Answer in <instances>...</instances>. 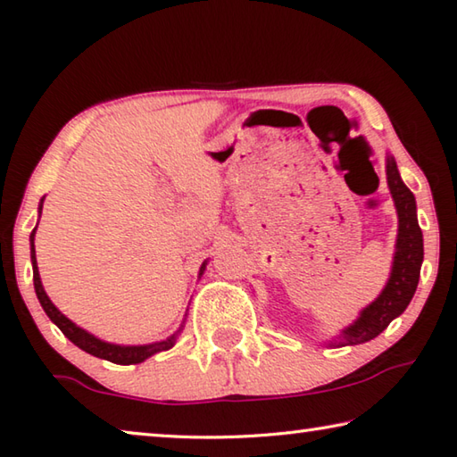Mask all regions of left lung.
Returning a JSON list of instances; mask_svg holds the SVG:
<instances>
[{
	"mask_svg": "<svg viewBox=\"0 0 457 457\" xmlns=\"http://www.w3.org/2000/svg\"><path fill=\"white\" fill-rule=\"evenodd\" d=\"M386 185H389L393 201H395L399 218L391 276L383 292L375 298V303H370L351 327H346L335 340H330V346L361 345L381 335L389 327V322L397 319L411 303L417 282H420L423 262V234L420 223H417L415 197L407 189L403 179H401L397 163L391 154H386Z\"/></svg>",
	"mask_w": 457,
	"mask_h": 457,
	"instance_id": "8db88e82",
	"label": "left lung"
}]
</instances>
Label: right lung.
<instances>
[{"instance_id":"right-lung-1","label":"right lung","mask_w":457,"mask_h":457,"mask_svg":"<svg viewBox=\"0 0 457 457\" xmlns=\"http://www.w3.org/2000/svg\"><path fill=\"white\" fill-rule=\"evenodd\" d=\"M42 204L44 199L40 201V213H42ZM34 236H36V229L32 231V236H29V242H32V268H34V288H36V296L40 300V304L44 308V312L50 316V320L56 324V327L64 332V337L68 340H72V343L79 346V349L87 351L88 354H95L98 359H104V361H111V362H117V365H137V362H143L145 359L153 357L154 353H161V351H169L171 346L175 345L177 335H179L181 328L175 332L165 340H159V343H151V345H138V346H122V345H112V343H104V340L96 338L95 335H90L80 327H76V324L66 319L64 314H62L56 306L52 304V300L48 298V294H46L42 280H40V272H37V264H36V247H34ZM207 266V262H204L199 268V276L204 274V270Z\"/></svg>"}]
</instances>
